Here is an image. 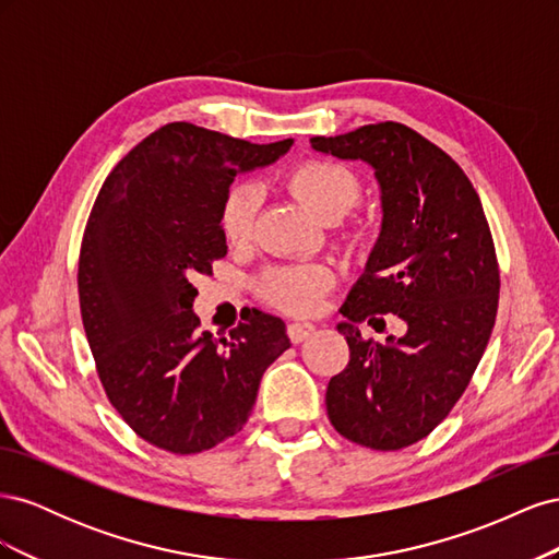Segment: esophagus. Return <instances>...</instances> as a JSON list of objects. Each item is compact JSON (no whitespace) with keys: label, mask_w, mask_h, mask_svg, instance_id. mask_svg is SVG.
Wrapping results in <instances>:
<instances>
[{"label":"esophagus","mask_w":559,"mask_h":559,"mask_svg":"<svg viewBox=\"0 0 559 559\" xmlns=\"http://www.w3.org/2000/svg\"><path fill=\"white\" fill-rule=\"evenodd\" d=\"M317 331V326L314 324H310V321H292L289 326H286V333H289V337H292V343H302V341H308V337L312 335Z\"/></svg>","instance_id":"34e87169"}]
</instances>
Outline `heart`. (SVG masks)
Instances as JSON below:
<instances>
[{"label": "heart", "mask_w": 559, "mask_h": 559, "mask_svg": "<svg viewBox=\"0 0 559 559\" xmlns=\"http://www.w3.org/2000/svg\"><path fill=\"white\" fill-rule=\"evenodd\" d=\"M284 186L292 195L321 222H337L357 205L361 183L349 167L333 160H306L292 167L284 177ZM253 216H257V191L249 183H240L228 193L224 205V233L228 242L245 245L251 240ZM366 228L354 226L347 230L349 242H364ZM333 284L331 270L324 265H289L275 267L261 280V294L273 306L306 314L317 308L319 298Z\"/></svg>", "instance_id": "1"}]
</instances>
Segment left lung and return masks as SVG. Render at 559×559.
<instances>
[{"mask_svg":"<svg viewBox=\"0 0 559 559\" xmlns=\"http://www.w3.org/2000/svg\"><path fill=\"white\" fill-rule=\"evenodd\" d=\"M314 151L376 170L382 230L337 324L349 364L331 378L326 413L335 431L370 450H401L429 436L462 399L483 359L499 306L492 233L473 183L443 148L413 128L384 121ZM404 321L382 346L357 323Z\"/></svg>","mask_w":559,"mask_h":559,"instance_id":"1","label":"left lung"}]
</instances>
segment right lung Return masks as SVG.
<instances>
[{"label":"right lung","instance_id":"1","mask_svg":"<svg viewBox=\"0 0 559 559\" xmlns=\"http://www.w3.org/2000/svg\"><path fill=\"white\" fill-rule=\"evenodd\" d=\"M292 144L167 123L97 193L79 257L81 319L109 403L151 445L195 454L238 433L265 368L292 347L280 317L253 310L214 337L193 312V280L228 251L233 179Z\"/></svg>","mask_w":559,"mask_h":559}]
</instances>
